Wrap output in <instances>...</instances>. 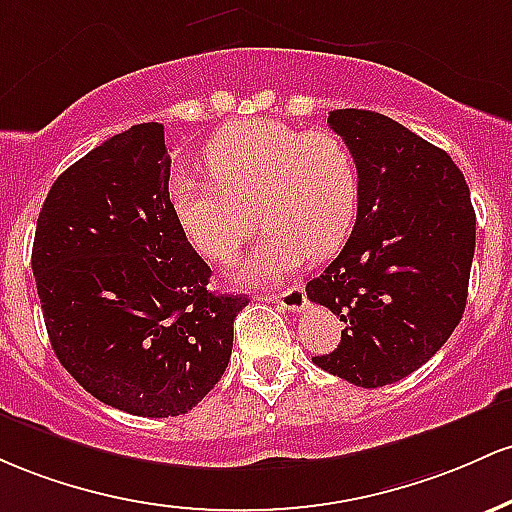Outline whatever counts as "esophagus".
<instances>
[{
    "mask_svg": "<svg viewBox=\"0 0 512 512\" xmlns=\"http://www.w3.org/2000/svg\"><path fill=\"white\" fill-rule=\"evenodd\" d=\"M266 300L278 302L283 309H290V312H302L307 307V295H304V287L302 285H290L285 287L283 292L278 295H268Z\"/></svg>",
    "mask_w": 512,
    "mask_h": 512,
    "instance_id": "34e87169",
    "label": "esophagus"
}]
</instances>
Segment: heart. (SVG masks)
<instances>
[{
	"mask_svg": "<svg viewBox=\"0 0 512 512\" xmlns=\"http://www.w3.org/2000/svg\"><path fill=\"white\" fill-rule=\"evenodd\" d=\"M212 181L179 176L169 188L183 239L212 263H232L256 229L266 239L234 268V278L263 285L321 261L346 244L360 200L353 152L333 132H307L278 120H246L205 147Z\"/></svg>",
	"mask_w": 512,
	"mask_h": 512,
	"instance_id": "heart-1",
	"label": "heart"
}]
</instances>
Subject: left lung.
<instances>
[{
    "instance_id": "8db88e82",
    "label": "left lung",
    "mask_w": 512,
    "mask_h": 512,
    "mask_svg": "<svg viewBox=\"0 0 512 512\" xmlns=\"http://www.w3.org/2000/svg\"><path fill=\"white\" fill-rule=\"evenodd\" d=\"M329 125L360 174L355 227L307 297L346 329L314 365L355 387L404 380L445 346L467 307L476 215L445 149L375 111L341 108Z\"/></svg>"
}]
</instances>
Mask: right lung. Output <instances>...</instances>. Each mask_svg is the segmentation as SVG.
Listing matches in <instances>:
<instances>
[{
	"label": "right lung",
	"mask_w": 512,
	"mask_h": 512,
	"mask_svg": "<svg viewBox=\"0 0 512 512\" xmlns=\"http://www.w3.org/2000/svg\"><path fill=\"white\" fill-rule=\"evenodd\" d=\"M164 125L140 123L62 171L40 208L31 266L57 360L132 416L188 413L220 382L246 295L210 266L169 200Z\"/></svg>",
	"instance_id": "obj_1"
}]
</instances>
